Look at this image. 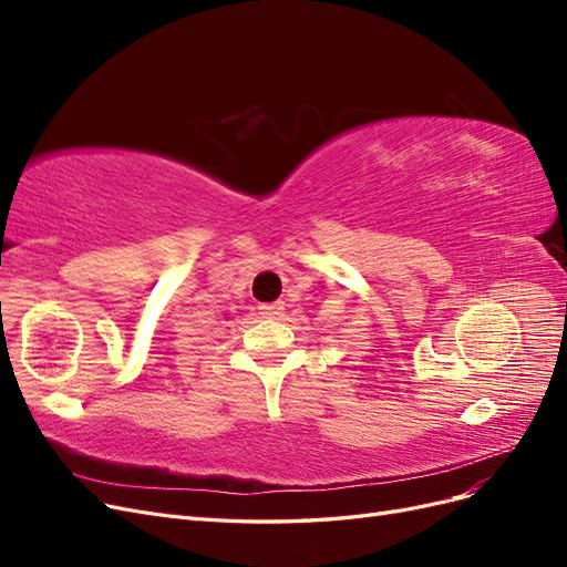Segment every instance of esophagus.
Here are the masks:
<instances>
[{"label": "esophagus", "instance_id": "1", "mask_svg": "<svg viewBox=\"0 0 567 567\" xmlns=\"http://www.w3.org/2000/svg\"><path fill=\"white\" fill-rule=\"evenodd\" d=\"M281 312H284V305L281 302L260 305V315L267 317V319H277V317H281Z\"/></svg>", "mask_w": 567, "mask_h": 567}]
</instances>
